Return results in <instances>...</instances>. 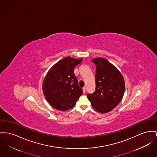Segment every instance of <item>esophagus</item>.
Segmentation results:
<instances>
[{
	"mask_svg": "<svg viewBox=\"0 0 157 157\" xmlns=\"http://www.w3.org/2000/svg\"><path fill=\"white\" fill-rule=\"evenodd\" d=\"M83 90L84 94H85L86 93V87H83Z\"/></svg>",
	"mask_w": 157,
	"mask_h": 157,
	"instance_id": "esophagus-1",
	"label": "esophagus"
}]
</instances>
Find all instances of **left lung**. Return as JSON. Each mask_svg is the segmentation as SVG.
Returning <instances> with one entry per match:
<instances>
[{"mask_svg":"<svg viewBox=\"0 0 157 157\" xmlns=\"http://www.w3.org/2000/svg\"><path fill=\"white\" fill-rule=\"evenodd\" d=\"M92 61L96 66V89L94 93L87 96L97 111L106 113L121 101L125 91L124 80L118 70L106 59L98 58Z\"/></svg>","mask_w":157,"mask_h":157,"instance_id":"1","label":"left lung"}]
</instances>
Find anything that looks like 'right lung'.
<instances>
[{
  "label": "right lung",
  "mask_w": 157,
  "mask_h": 157,
  "mask_svg": "<svg viewBox=\"0 0 157 157\" xmlns=\"http://www.w3.org/2000/svg\"><path fill=\"white\" fill-rule=\"evenodd\" d=\"M82 61V59L65 57L55 63L46 74L43 92L55 109L65 111L72 108L83 94L74 73V68Z\"/></svg>",
  "instance_id": "obj_1"
}]
</instances>
